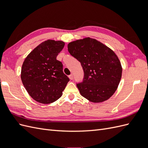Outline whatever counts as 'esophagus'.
Returning <instances> with one entry per match:
<instances>
[{
	"label": "esophagus",
	"instance_id": "obj_1",
	"mask_svg": "<svg viewBox=\"0 0 148 148\" xmlns=\"http://www.w3.org/2000/svg\"><path fill=\"white\" fill-rule=\"evenodd\" d=\"M69 78H70L71 80H72V79H73V74L70 75L69 76Z\"/></svg>",
	"mask_w": 148,
	"mask_h": 148
}]
</instances>
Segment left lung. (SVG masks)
<instances>
[{
  "instance_id": "8db88e82",
  "label": "left lung",
  "mask_w": 148,
  "mask_h": 148,
  "mask_svg": "<svg viewBox=\"0 0 148 148\" xmlns=\"http://www.w3.org/2000/svg\"><path fill=\"white\" fill-rule=\"evenodd\" d=\"M68 51L81 63L84 71L83 82L77 84L81 95L95 103L109 99L117 90L122 73L115 52L90 38L70 42Z\"/></svg>"
}]
</instances>
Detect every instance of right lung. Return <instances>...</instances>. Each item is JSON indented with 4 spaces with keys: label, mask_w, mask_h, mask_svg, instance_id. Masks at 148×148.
<instances>
[{
    "label": "right lung",
    "mask_w": 148,
    "mask_h": 148,
    "mask_svg": "<svg viewBox=\"0 0 148 148\" xmlns=\"http://www.w3.org/2000/svg\"><path fill=\"white\" fill-rule=\"evenodd\" d=\"M65 42L48 39L34 48L22 65L21 79L34 100L48 104L62 95L69 78L63 72V65L57 56Z\"/></svg>",
    "instance_id": "add662e5"
}]
</instances>
